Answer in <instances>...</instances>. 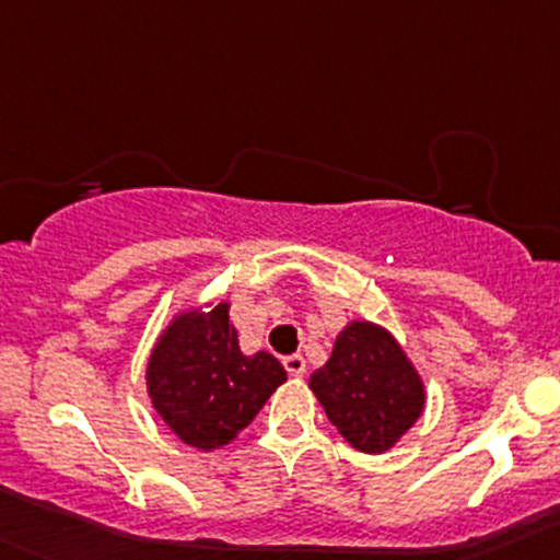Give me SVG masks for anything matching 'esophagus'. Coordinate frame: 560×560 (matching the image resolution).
<instances>
[{
    "label": "esophagus",
    "mask_w": 560,
    "mask_h": 560,
    "mask_svg": "<svg viewBox=\"0 0 560 560\" xmlns=\"http://www.w3.org/2000/svg\"><path fill=\"white\" fill-rule=\"evenodd\" d=\"M284 369L290 376H303L306 374V360L301 354H290V358H284Z\"/></svg>",
    "instance_id": "obj_1"
}]
</instances>
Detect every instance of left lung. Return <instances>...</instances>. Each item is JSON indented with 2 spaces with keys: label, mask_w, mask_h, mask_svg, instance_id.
Wrapping results in <instances>:
<instances>
[{
  "label": "left lung",
  "mask_w": 560,
  "mask_h": 560,
  "mask_svg": "<svg viewBox=\"0 0 560 560\" xmlns=\"http://www.w3.org/2000/svg\"><path fill=\"white\" fill-rule=\"evenodd\" d=\"M308 387L336 431L365 455H382L425 411V382L385 325L349 319Z\"/></svg>",
  "instance_id": "obj_1"
}]
</instances>
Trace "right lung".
I'll return each mask as SVG.
<instances>
[{
  "mask_svg": "<svg viewBox=\"0 0 560 560\" xmlns=\"http://www.w3.org/2000/svg\"><path fill=\"white\" fill-rule=\"evenodd\" d=\"M270 352L246 354L230 325V303H200L173 314L145 363V393L167 428L189 447H228L284 385Z\"/></svg>",
  "mask_w": 560,
  "mask_h": 560,
  "instance_id": "add662e5",
  "label": "right lung"
}]
</instances>
